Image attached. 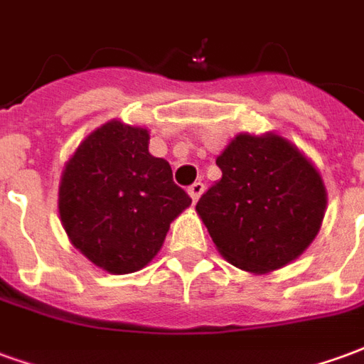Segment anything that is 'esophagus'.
Masks as SVG:
<instances>
[{
	"instance_id": "34e87169",
	"label": "esophagus",
	"mask_w": 364,
	"mask_h": 364,
	"mask_svg": "<svg viewBox=\"0 0 364 364\" xmlns=\"http://www.w3.org/2000/svg\"><path fill=\"white\" fill-rule=\"evenodd\" d=\"M187 193H189V197L193 198V203H197L198 198H200V195L205 193V185H203V183H200V181L193 183Z\"/></svg>"
}]
</instances>
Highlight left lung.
<instances>
[{
  "instance_id": "8db88e82",
  "label": "left lung",
  "mask_w": 364,
  "mask_h": 364,
  "mask_svg": "<svg viewBox=\"0 0 364 364\" xmlns=\"http://www.w3.org/2000/svg\"><path fill=\"white\" fill-rule=\"evenodd\" d=\"M222 179L197 203L216 250L242 271L265 274L306 252L321 228L328 191L287 138L247 132L216 158Z\"/></svg>"
}]
</instances>
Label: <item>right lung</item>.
Masks as SVG:
<instances>
[{
	"mask_svg": "<svg viewBox=\"0 0 364 364\" xmlns=\"http://www.w3.org/2000/svg\"><path fill=\"white\" fill-rule=\"evenodd\" d=\"M148 144V128L112 119L83 138L62 171V226L75 250L111 274L146 267L169 224L191 206L171 166Z\"/></svg>",
	"mask_w": 364,
	"mask_h": 364,
	"instance_id": "add662e5",
	"label": "right lung"
}]
</instances>
